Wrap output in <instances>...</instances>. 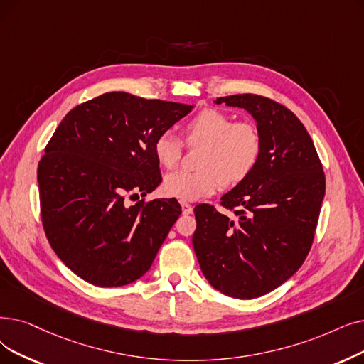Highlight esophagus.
Masks as SVG:
<instances>
[{"label":"esophagus","mask_w":364,"mask_h":364,"mask_svg":"<svg viewBox=\"0 0 364 364\" xmlns=\"http://www.w3.org/2000/svg\"><path fill=\"white\" fill-rule=\"evenodd\" d=\"M180 205H181V211H183V214H192V211H193V207L188 202H186V200H180Z\"/></svg>","instance_id":"34e87169"}]
</instances>
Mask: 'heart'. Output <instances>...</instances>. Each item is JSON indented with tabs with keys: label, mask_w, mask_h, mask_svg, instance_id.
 <instances>
[{
	"label": "heart",
	"mask_w": 364,
	"mask_h": 364,
	"mask_svg": "<svg viewBox=\"0 0 364 364\" xmlns=\"http://www.w3.org/2000/svg\"><path fill=\"white\" fill-rule=\"evenodd\" d=\"M187 146H202L199 171L171 172L164 180V192L181 200H196L213 195L220 184L235 186L256 168L262 138L248 122L233 123L232 117L215 108H205L184 124ZM183 141L171 131L156 136L153 151L157 162L176 168L183 156Z\"/></svg>",
	"instance_id": "b5f03b06"
}]
</instances>
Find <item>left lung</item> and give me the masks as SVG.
<instances>
[{"label":"left lung","instance_id":"8db88e82","mask_svg":"<svg viewBox=\"0 0 364 364\" xmlns=\"http://www.w3.org/2000/svg\"><path fill=\"white\" fill-rule=\"evenodd\" d=\"M256 120L262 151L250 176L221 196L236 217L195 207L193 248L203 277L226 296L255 299L279 287L305 262L326 192L312 139L289 108L260 95L221 97Z\"/></svg>","mask_w":364,"mask_h":364}]
</instances>
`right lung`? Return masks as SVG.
<instances>
[{
	"label": "right lung",
	"instance_id": "add662e5",
	"mask_svg": "<svg viewBox=\"0 0 364 364\" xmlns=\"http://www.w3.org/2000/svg\"><path fill=\"white\" fill-rule=\"evenodd\" d=\"M192 108L108 92L59 123L38 164L40 207L47 240L75 275L120 287L150 269L181 207L173 198L129 207L126 196L161 184L154 139Z\"/></svg>",
	"mask_w": 364,
	"mask_h": 364
}]
</instances>
